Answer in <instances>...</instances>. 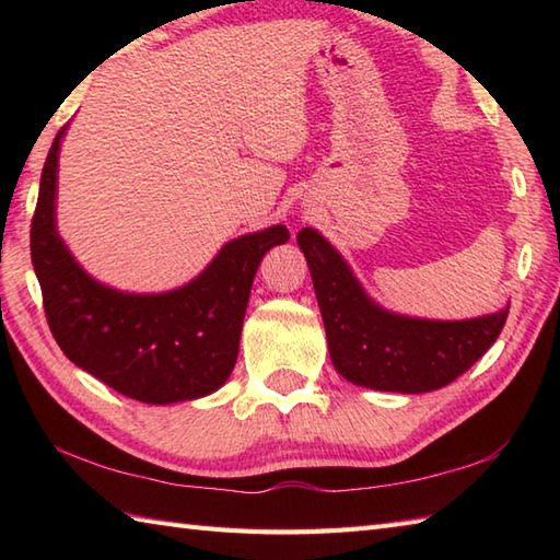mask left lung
I'll return each mask as SVG.
<instances>
[{
    "instance_id": "1",
    "label": "left lung",
    "mask_w": 560,
    "mask_h": 560,
    "mask_svg": "<svg viewBox=\"0 0 560 560\" xmlns=\"http://www.w3.org/2000/svg\"><path fill=\"white\" fill-rule=\"evenodd\" d=\"M299 247L311 267L331 363L353 385L404 395L445 387L493 347L508 319L510 305L457 323L389 313L317 231L303 229Z\"/></svg>"
}]
</instances>
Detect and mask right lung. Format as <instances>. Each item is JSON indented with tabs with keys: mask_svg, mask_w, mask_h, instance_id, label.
<instances>
[{
	"mask_svg": "<svg viewBox=\"0 0 560 560\" xmlns=\"http://www.w3.org/2000/svg\"><path fill=\"white\" fill-rule=\"evenodd\" d=\"M57 132L40 175L31 259L47 325L71 363L144 404L207 397L229 380L261 257L289 241L287 225L225 243L211 265L168 293H122L91 279L55 225Z\"/></svg>",
	"mask_w": 560,
	"mask_h": 560,
	"instance_id": "right-lung-1",
	"label": "right lung"
}]
</instances>
